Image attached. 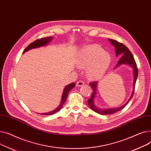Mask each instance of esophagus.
Masks as SVG:
<instances>
[{"label":"esophagus","instance_id":"1","mask_svg":"<svg viewBox=\"0 0 151 151\" xmlns=\"http://www.w3.org/2000/svg\"><path fill=\"white\" fill-rule=\"evenodd\" d=\"M83 85H84V82H83L82 81H80L76 83L77 86H83Z\"/></svg>","mask_w":151,"mask_h":151}]
</instances>
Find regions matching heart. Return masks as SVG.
Masks as SVG:
<instances>
[{
    "mask_svg": "<svg viewBox=\"0 0 151 151\" xmlns=\"http://www.w3.org/2000/svg\"><path fill=\"white\" fill-rule=\"evenodd\" d=\"M76 64L80 68H87L86 74L91 79H98L106 72L110 65L109 53L97 44L84 47L78 54Z\"/></svg>",
    "mask_w": 151,
    "mask_h": 151,
    "instance_id": "obj_1",
    "label": "heart"
}]
</instances>
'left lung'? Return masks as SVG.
<instances>
[{
  "mask_svg": "<svg viewBox=\"0 0 151 151\" xmlns=\"http://www.w3.org/2000/svg\"><path fill=\"white\" fill-rule=\"evenodd\" d=\"M109 41L112 44V45L114 47L115 52H116V57L122 56L121 57L120 60L118 61V63H117L116 67H115V68L119 66L120 65H121L122 64H128L133 68V70H134V83H133V85L134 86H133V91H132V94L130 97L129 99L128 100V101L126 103V104H124L121 107L116 108V109H101L97 108L94 104V98H95L96 95V92L97 91V83H97V82H94L92 83L90 82V85L91 86V88H93V91L92 93L91 97L88 100V105H89V106H90V107L91 108V109H92V110H93L94 111H95L97 113L101 114H111L114 113H116V112L122 110L124 107H125V106L129 102V101L132 98L133 96H134L135 83H136V81H137V79L138 77L137 66L136 64V62L135 61V59L134 58V56H133L131 52L129 50V49L124 45V44H123L122 43H121L119 42H118L116 40H111V39H109Z\"/></svg>",
  "mask_w": 151,
  "mask_h": 151,
  "instance_id": "1",
  "label": "left lung"
}]
</instances>
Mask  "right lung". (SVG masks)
Returning <instances> with one entry per match:
<instances>
[{
    "label": "right lung",
    "mask_w": 151,
    "mask_h": 151,
    "mask_svg": "<svg viewBox=\"0 0 151 151\" xmlns=\"http://www.w3.org/2000/svg\"><path fill=\"white\" fill-rule=\"evenodd\" d=\"M52 37H46V38H44L38 39L36 41H35L33 42H32L31 44H30L25 49V50L24 51V53L30 50V49H32L38 48V47H41V46H46L47 44L52 40ZM75 85H76L75 83H70V84L66 85L65 87L63 92V94H62V97H61V103L56 109H55L54 110H52L50 112H48V113H41V114H42V115H51V114H55V113H57L59 110H60L62 108V107H63V104L66 101L69 92L70 91V90L73 89V88L75 86Z\"/></svg>",
    "instance_id": "right-lung-1"
}]
</instances>
